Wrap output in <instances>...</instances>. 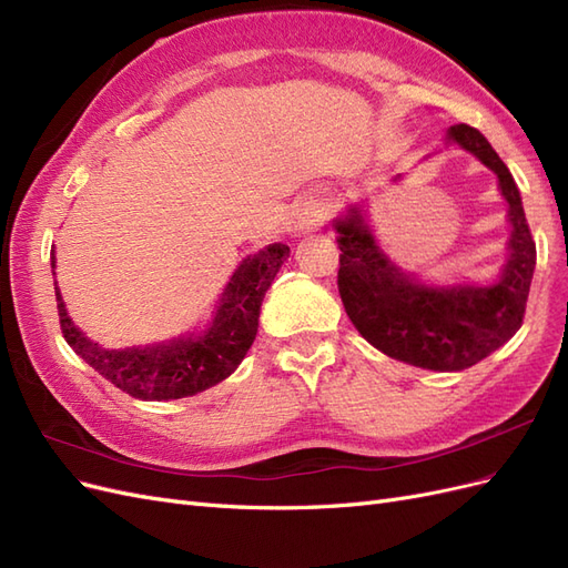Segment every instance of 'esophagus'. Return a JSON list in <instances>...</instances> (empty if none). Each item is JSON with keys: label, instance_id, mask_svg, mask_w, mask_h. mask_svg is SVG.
<instances>
[{"label": "esophagus", "instance_id": "obj_1", "mask_svg": "<svg viewBox=\"0 0 568 568\" xmlns=\"http://www.w3.org/2000/svg\"><path fill=\"white\" fill-rule=\"evenodd\" d=\"M324 215H326V211H324V205H313V209L305 213V217H303V225H305L307 230H313V227H320V225H322V222H324Z\"/></svg>", "mask_w": 568, "mask_h": 568}]
</instances>
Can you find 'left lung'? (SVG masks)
<instances>
[{
  "mask_svg": "<svg viewBox=\"0 0 568 568\" xmlns=\"http://www.w3.org/2000/svg\"><path fill=\"white\" fill-rule=\"evenodd\" d=\"M448 140L471 151L500 180L511 225L503 280L486 288H434L412 282L374 244L355 213L336 222L338 294L353 326L374 348L415 367L459 372L480 363L519 332L536 270V242L519 186L486 136L459 123L448 130Z\"/></svg>",
  "mask_w": 568,
  "mask_h": 568,
  "instance_id": "obj_1",
  "label": "left lung"
}]
</instances>
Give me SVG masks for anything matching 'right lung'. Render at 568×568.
<instances>
[{
    "label": "right lung",
    "mask_w": 568,
    "mask_h": 568,
    "mask_svg": "<svg viewBox=\"0 0 568 568\" xmlns=\"http://www.w3.org/2000/svg\"><path fill=\"white\" fill-rule=\"evenodd\" d=\"M288 257L286 244H270L248 255L232 274L209 332L153 348L106 351L68 317L57 288L61 334L84 363L140 400H178L220 384L239 367L257 334L261 303L274 274ZM54 267V255H51Z\"/></svg>",
    "instance_id": "1"
}]
</instances>
